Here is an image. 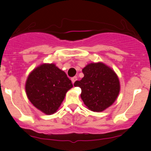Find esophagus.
<instances>
[{
	"label": "esophagus",
	"instance_id": "obj_1",
	"mask_svg": "<svg viewBox=\"0 0 151 151\" xmlns=\"http://www.w3.org/2000/svg\"><path fill=\"white\" fill-rule=\"evenodd\" d=\"M77 80V77H72V78H71V82H72L73 84H74V83H75V81Z\"/></svg>",
	"mask_w": 151,
	"mask_h": 151
}]
</instances>
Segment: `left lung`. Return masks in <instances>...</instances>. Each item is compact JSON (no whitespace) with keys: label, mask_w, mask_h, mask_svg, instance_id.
<instances>
[{"label":"left lung","mask_w":151,"mask_h":151,"mask_svg":"<svg viewBox=\"0 0 151 151\" xmlns=\"http://www.w3.org/2000/svg\"><path fill=\"white\" fill-rule=\"evenodd\" d=\"M84 77L74 85L81 88L85 106L93 112H102L115 101L121 85L116 73L102 62L91 63L83 69Z\"/></svg>","instance_id":"1"}]
</instances>
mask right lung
Wrapping results in <instances>:
<instances>
[{
	"label": "right lung",
	"instance_id": "add662e5",
	"mask_svg": "<svg viewBox=\"0 0 151 151\" xmlns=\"http://www.w3.org/2000/svg\"><path fill=\"white\" fill-rule=\"evenodd\" d=\"M72 87L66 73L55 63H43L29 74L25 88L29 101L35 107L46 115H52Z\"/></svg>",
	"mask_w": 151,
	"mask_h": 151
}]
</instances>
